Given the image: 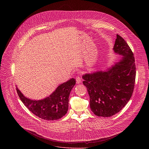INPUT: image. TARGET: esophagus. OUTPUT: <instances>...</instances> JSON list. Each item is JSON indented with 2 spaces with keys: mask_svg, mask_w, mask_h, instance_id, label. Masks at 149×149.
<instances>
[{
  "mask_svg": "<svg viewBox=\"0 0 149 149\" xmlns=\"http://www.w3.org/2000/svg\"><path fill=\"white\" fill-rule=\"evenodd\" d=\"M76 83H77V84L81 83V81H82V80H81V78L80 76H78L76 77Z\"/></svg>",
  "mask_w": 149,
  "mask_h": 149,
  "instance_id": "34e87169",
  "label": "esophagus"
}]
</instances>
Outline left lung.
<instances>
[{"instance_id":"left-lung-1","label":"left lung","mask_w":149,"mask_h":149,"mask_svg":"<svg viewBox=\"0 0 149 149\" xmlns=\"http://www.w3.org/2000/svg\"><path fill=\"white\" fill-rule=\"evenodd\" d=\"M113 50L123 56L119 62L106 72L83 76V83L89 96L90 108L97 116L110 117L119 112L134 91L136 76L134 54L127 43L118 34Z\"/></svg>"}]
</instances>
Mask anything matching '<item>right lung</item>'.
Returning a JSON list of instances; mask_svg holds the SVG:
<instances>
[{
	"mask_svg": "<svg viewBox=\"0 0 149 149\" xmlns=\"http://www.w3.org/2000/svg\"><path fill=\"white\" fill-rule=\"evenodd\" d=\"M76 84L72 79L59 85L49 97L41 100H33L26 98L16 88L17 93L24 105L37 116L45 120H54L61 118L68 109L69 96Z\"/></svg>",
	"mask_w": 149,
	"mask_h": 149,
	"instance_id": "add662e5",
	"label": "right lung"
}]
</instances>
